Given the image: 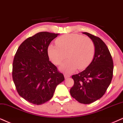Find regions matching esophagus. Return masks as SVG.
I'll list each match as a JSON object with an SVG mask.
<instances>
[{
  "label": "esophagus",
  "instance_id": "esophagus-1",
  "mask_svg": "<svg viewBox=\"0 0 123 123\" xmlns=\"http://www.w3.org/2000/svg\"><path fill=\"white\" fill-rule=\"evenodd\" d=\"M70 77V75H69V74H64V77H65V79L68 78H69Z\"/></svg>",
  "mask_w": 123,
  "mask_h": 123
}]
</instances>
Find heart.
Instances as JSON below:
<instances>
[{"label": "heart", "instance_id": "1", "mask_svg": "<svg viewBox=\"0 0 123 123\" xmlns=\"http://www.w3.org/2000/svg\"><path fill=\"white\" fill-rule=\"evenodd\" d=\"M55 45H50L48 48L49 58L55 65H58L66 58L60 69L66 73H71L77 68H86L92 61L95 53L93 41L88 37L75 33L68 34L58 37Z\"/></svg>", "mask_w": 123, "mask_h": 123}]
</instances>
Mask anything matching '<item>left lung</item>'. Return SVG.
I'll list each match as a JSON object with an SVG mask.
<instances>
[{
    "label": "left lung",
    "mask_w": 123,
    "mask_h": 123,
    "mask_svg": "<svg viewBox=\"0 0 123 123\" xmlns=\"http://www.w3.org/2000/svg\"><path fill=\"white\" fill-rule=\"evenodd\" d=\"M91 38L95 45L94 58L86 69L73 75L74 81L70 90L71 96L83 104H90L105 94L112 79L113 63L105 43L99 37L83 32Z\"/></svg>",
    "instance_id": "1"
}]
</instances>
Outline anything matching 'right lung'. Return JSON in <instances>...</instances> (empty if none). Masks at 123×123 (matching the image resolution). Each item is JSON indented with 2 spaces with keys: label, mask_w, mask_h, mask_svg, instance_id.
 Segmentation results:
<instances>
[{
  "label": "right lung",
  "mask_w": 123,
  "mask_h": 123,
  "mask_svg": "<svg viewBox=\"0 0 123 123\" xmlns=\"http://www.w3.org/2000/svg\"><path fill=\"white\" fill-rule=\"evenodd\" d=\"M58 35L47 32L36 34L23 42L14 57L12 78L17 91L34 105L50 100L57 85L65 80L48 54L49 44Z\"/></svg>",
  "instance_id": "add662e5"
}]
</instances>
